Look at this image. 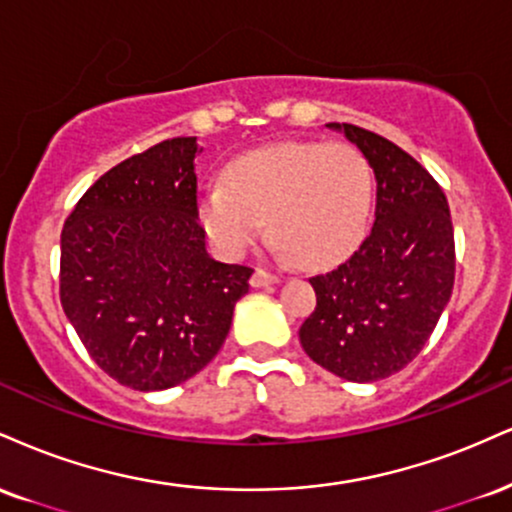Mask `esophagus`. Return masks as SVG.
Listing matches in <instances>:
<instances>
[{
  "mask_svg": "<svg viewBox=\"0 0 512 512\" xmlns=\"http://www.w3.org/2000/svg\"><path fill=\"white\" fill-rule=\"evenodd\" d=\"M274 283H279V276H276V274H269V272H264V269H257V272L252 274V279H250V286H252V288L274 286Z\"/></svg>",
  "mask_w": 512,
  "mask_h": 512,
  "instance_id": "1",
  "label": "esophagus"
}]
</instances>
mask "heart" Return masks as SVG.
Instances as JSON below:
<instances>
[{
  "mask_svg": "<svg viewBox=\"0 0 512 512\" xmlns=\"http://www.w3.org/2000/svg\"><path fill=\"white\" fill-rule=\"evenodd\" d=\"M372 171L346 143H279L245 152L226 166L224 186L197 197V219L224 257L245 255L267 221L272 250L326 267L365 233Z\"/></svg>",
  "mask_w": 512,
  "mask_h": 512,
  "instance_id": "heart-1",
  "label": "heart"
}]
</instances>
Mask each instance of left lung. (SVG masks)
Here are the masks:
<instances>
[{
    "instance_id": "8db88e82",
    "label": "left lung",
    "mask_w": 512,
    "mask_h": 512,
    "mask_svg": "<svg viewBox=\"0 0 512 512\" xmlns=\"http://www.w3.org/2000/svg\"><path fill=\"white\" fill-rule=\"evenodd\" d=\"M326 128L365 155L377 178V207L360 248L310 279L317 307L300 326V343L336 377L372 384L415 360L451 300V212L432 174L391 140L353 123Z\"/></svg>"
}]
</instances>
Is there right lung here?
Returning <instances> with one entry per match:
<instances>
[{
  "mask_svg": "<svg viewBox=\"0 0 512 512\" xmlns=\"http://www.w3.org/2000/svg\"><path fill=\"white\" fill-rule=\"evenodd\" d=\"M197 138L116 164L61 231V307L102 372L135 391L195 377L224 346L250 267L209 257L197 221Z\"/></svg>",
  "mask_w": 512,
  "mask_h": 512,
  "instance_id": "1",
  "label": "right lung"
}]
</instances>
